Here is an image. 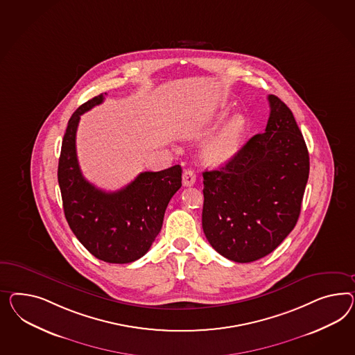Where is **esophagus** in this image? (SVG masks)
Segmentation results:
<instances>
[{"label":"esophagus","mask_w":355,"mask_h":355,"mask_svg":"<svg viewBox=\"0 0 355 355\" xmlns=\"http://www.w3.org/2000/svg\"><path fill=\"white\" fill-rule=\"evenodd\" d=\"M195 182H196L195 173L192 172L191 169H186L182 175L183 186H192Z\"/></svg>","instance_id":"esophagus-1"}]
</instances>
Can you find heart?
<instances>
[{"label": "heart", "instance_id": "obj_1", "mask_svg": "<svg viewBox=\"0 0 355 355\" xmlns=\"http://www.w3.org/2000/svg\"><path fill=\"white\" fill-rule=\"evenodd\" d=\"M245 130V117L235 114L222 125L220 130L205 142L202 157L211 165H223L235 157Z\"/></svg>", "mask_w": 355, "mask_h": 355}]
</instances>
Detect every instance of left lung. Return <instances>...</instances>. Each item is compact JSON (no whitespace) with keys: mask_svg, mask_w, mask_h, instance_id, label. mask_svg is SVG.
Returning <instances> with one entry per match:
<instances>
[{"mask_svg":"<svg viewBox=\"0 0 355 355\" xmlns=\"http://www.w3.org/2000/svg\"><path fill=\"white\" fill-rule=\"evenodd\" d=\"M265 133L235 157L205 171L202 230L211 247L235 262L271 253L297 223L309 178V153L292 111L268 96Z\"/></svg>","mask_w":355,"mask_h":355,"instance_id":"1","label":"left lung"}]
</instances>
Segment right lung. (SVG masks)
Instances as JSON below:
<instances>
[{"label": "right lung", "instance_id": "1", "mask_svg": "<svg viewBox=\"0 0 355 355\" xmlns=\"http://www.w3.org/2000/svg\"><path fill=\"white\" fill-rule=\"evenodd\" d=\"M105 94L87 101L71 116L62 141L58 182L66 220L80 243L98 259L129 263L148 252L162 230L168 202L182 186V168L142 172L115 192L87 181L77 160V126L80 116L101 105Z\"/></svg>", "mask_w": 355, "mask_h": 355}]
</instances>
